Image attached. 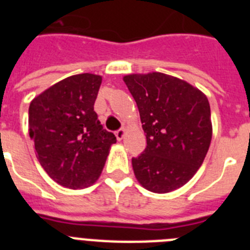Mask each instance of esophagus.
Instances as JSON below:
<instances>
[{
  "label": "esophagus",
  "mask_w": 250,
  "mask_h": 250,
  "mask_svg": "<svg viewBox=\"0 0 250 250\" xmlns=\"http://www.w3.org/2000/svg\"><path fill=\"white\" fill-rule=\"evenodd\" d=\"M125 129H124V127H121V129H119V130H116V131H115V135H116V139H118V140H121V139L124 138V136H125Z\"/></svg>",
  "instance_id": "esophagus-1"
}]
</instances>
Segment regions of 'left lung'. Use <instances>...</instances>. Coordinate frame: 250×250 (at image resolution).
I'll list each match as a JSON object with an SVG mask.
<instances>
[{
	"instance_id": "8db88e82",
	"label": "left lung",
	"mask_w": 250,
	"mask_h": 250,
	"mask_svg": "<svg viewBox=\"0 0 250 250\" xmlns=\"http://www.w3.org/2000/svg\"><path fill=\"white\" fill-rule=\"evenodd\" d=\"M124 83L146 134V147L131 160L136 179L152 193L175 190L193 178L209 149V101L187 81L161 72L126 75Z\"/></svg>"
}]
</instances>
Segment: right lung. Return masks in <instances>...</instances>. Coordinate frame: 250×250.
I'll return each instance as SVG.
<instances>
[{"mask_svg": "<svg viewBox=\"0 0 250 250\" xmlns=\"http://www.w3.org/2000/svg\"><path fill=\"white\" fill-rule=\"evenodd\" d=\"M101 81L94 74L66 77L30 104L28 132L40 164L50 178L70 189L94 184L116 143L94 111Z\"/></svg>", "mask_w": 250, "mask_h": 250, "instance_id": "obj_1", "label": "right lung"}]
</instances>
